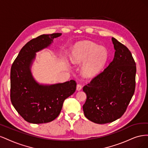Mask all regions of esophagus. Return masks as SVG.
Listing matches in <instances>:
<instances>
[{"instance_id": "esophagus-1", "label": "esophagus", "mask_w": 148, "mask_h": 148, "mask_svg": "<svg viewBox=\"0 0 148 148\" xmlns=\"http://www.w3.org/2000/svg\"><path fill=\"white\" fill-rule=\"evenodd\" d=\"M82 89V84H78L77 85V91H80V90H81Z\"/></svg>"}]
</instances>
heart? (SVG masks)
<instances>
[{"label": "heart", "instance_id": "obj_1", "mask_svg": "<svg viewBox=\"0 0 148 148\" xmlns=\"http://www.w3.org/2000/svg\"><path fill=\"white\" fill-rule=\"evenodd\" d=\"M108 59V52L104 47L91 41L78 42L75 46L71 60L75 64H84L82 73L84 77H95L100 72Z\"/></svg>", "mask_w": 148, "mask_h": 148}]
</instances>
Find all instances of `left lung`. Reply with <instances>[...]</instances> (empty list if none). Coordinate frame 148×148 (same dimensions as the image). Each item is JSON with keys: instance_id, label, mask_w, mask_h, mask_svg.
Segmentation results:
<instances>
[{"instance_id": "obj_1", "label": "left lung", "mask_w": 148, "mask_h": 148, "mask_svg": "<svg viewBox=\"0 0 148 148\" xmlns=\"http://www.w3.org/2000/svg\"><path fill=\"white\" fill-rule=\"evenodd\" d=\"M113 60L102 73L85 85L87 99L84 114L91 122L104 124L120 118L135 92L136 64L131 52L114 38Z\"/></svg>"}]
</instances>
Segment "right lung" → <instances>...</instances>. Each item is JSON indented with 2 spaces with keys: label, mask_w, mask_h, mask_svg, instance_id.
Wrapping results in <instances>:
<instances>
[{
  "label": "right lung",
  "mask_w": 148,
  "mask_h": 148,
  "mask_svg": "<svg viewBox=\"0 0 148 148\" xmlns=\"http://www.w3.org/2000/svg\"><path fill=\"white\" fill-rule=\"evenodd\" d=\"M62 33L42 34L22 47L10 71V99L14 108L26 122L48 123L60 114L63 103L76 90L74 80L53 84H39L31 71L36 53L47 48Z\"/></svg>",
  "instance_id": "add662e5"
}]
</instances>
